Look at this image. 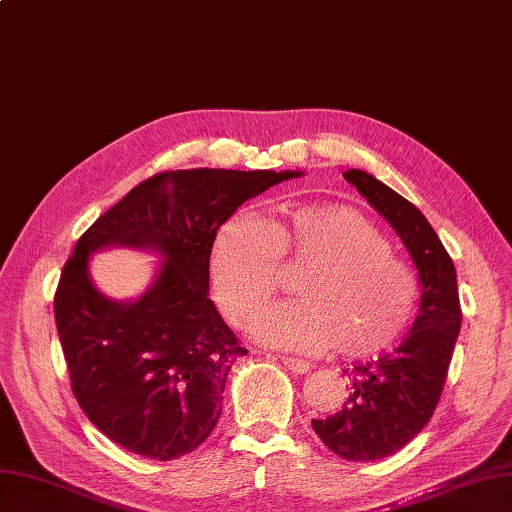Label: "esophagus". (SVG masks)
<instances>
[{
	"label": "esophagus",
	"instance_id": "esophagus-1",
	"mask_svg": "<svg viewBox=\"0 0 512 512\" xmlns=\"http://www.w3.org/2000/svg\"><path fill=\"white\" fill-rule=\"evenodd\" d=\"M281 362L285 368H290V371L296 375H305L310 371V362H305L301 358H292V355H281Z\"/></svg>",
	"mask_w": 512,
	"mask_h": 512
}]
</instances>
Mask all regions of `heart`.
Instances as JSON below:
<instances>
[{"label":"heart","mask_w":512,"mask_h":512,"mask_svg":"<svg viewBox=\"0 0 512 512\" xmlns=\"http://www.w3.org/2000/svg\"><path fill=\"white\" fill-rule=\"evenodd\" d=\"M281 266L303 268L299 299L270 307L255 336L270 347L344 358L382 353L406 334L419 281L386 235L344 205H299L261 222L235 216L211 246V285L222 314L246 327L281 288Z\"/></svg>","instance_id":"1"}]
</instances>
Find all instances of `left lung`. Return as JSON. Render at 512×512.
Segmentation results:
<instances>
[{
    "label": "left lung",
    "mask_w": 512,
    "mask_h": 512,
    "mask_svg": "<svg viewBox=\"0 0 512 512\" xmlns=\"http://www.w3.org/2000/svg\"><path fill=\"white\" fill-rule=\"evenodd\" d=\"M344 178L382 213L410 251L421 279V310L399 347L347 368L353 386L344 406L314 419L320 441L336 456L368 462L392 456L417 436L441 401L462 323L456 268L432 224L410 200L362 170Z\"/></svg>",
    "instance_id": "left-lung-1"
}]
</instances>
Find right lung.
<instances>
[{
    "label": "right lung",
    "instance_id": "1",
    "mask_svg": "<svg viewBox=\"0 0 512 512\" xmlns=\"http://www.w3.org/2000/svg\"><path fill=\"white\" fill-rule=\"evenodd\" d=\"M301 172H159L80 235L54 294L71 392L113 443L152 460L181 458L216 427L233 362L248 351L209 292L218 229L235 209ZM157 247L166 264L135 304L92 288L88 255L102 245Z\"/></svg>",
    "mask_w": 512,
    "mask_h": 512
}]
</instances>
